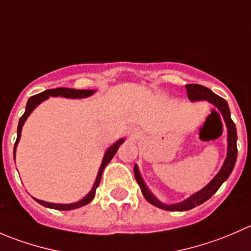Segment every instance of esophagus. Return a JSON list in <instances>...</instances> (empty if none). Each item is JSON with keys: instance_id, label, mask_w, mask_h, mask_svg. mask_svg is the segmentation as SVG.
Listing matches in <instances>:
<instances>
[{"instance_id": "1", "label": "esophagus", "mask_w": 251, "mask_h": 251, "mask_svg": "<svg viewBox=\"0 0 251 251\" xmlns=\"http://www.w3.org/2000/svg\"><path fill=\"white\" fill-rule=\"evenodd\" d=\"M136 133H137V132H135V131H131V135H132V136H136Z\"/></svg>"}]
</instances>
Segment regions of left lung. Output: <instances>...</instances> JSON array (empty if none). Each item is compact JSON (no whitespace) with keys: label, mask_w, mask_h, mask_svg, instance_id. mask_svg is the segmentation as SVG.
<instances>
[{"label":"left lung","mask_w":251,"mask_h":251,"mask_svg":"<svg viewBox=\"0 0 251 251\" xmlns=\"http://www.w3.org/2000/svg\"><path fill=\"white\" fill-rule=\"evenodd\" d=\"M187 88V96L191 100H209L210 103L217 107L221 111V114L224 115L225 121H226L227 125V131H228V151H227V158L225 160L224 166L221 168V170L219 171V174L214 177L211 182L207 184L206 187H204L201 191L197 192L196 194H193L192 197H189L188 199H186L184 201L178 204H163L151 193V192L147 189L146 184H144L143 179H142L140 173H138L137 166H135L133 171H135V177L137 183L140 184L142 189V194L144 196V198L147 199V201H149L154 206L159 207V209L168 210V211H187V210H191L193 207L198 206V205L205 203L207 199L211 198L215 193L217 192V189L221 187V184L228 178V176L231 175L232 170L234 168L235 160H237V130H235V125L233 120L231 119V113H229L228 104H227L226 100H224L220 96L215 95L211 90H209L205 86L198 85V83H189L186 85Z\"/></svg>","instance_id":"obj_1"}]
</instances>
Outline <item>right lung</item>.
I'll return each mask as SVG.
<instances>
[{"mask_svg":"<svg viewBox=\"0 0 251 251\" xmlns=\"http://www.w3.org/2000/svg\"><path fill=\"white\" fill-rule=\"evenodd\" d=\"M93 92H95V91H92V90H74V88L59 87V88H53V90H47V91H45V92L39 93V95H35V96H32V97H30L29 100H27V103H26L25 113L23 114L22 118L19 119V124H18L17 141H16V144H14V158H16V147L18 144V141H19V138H20V132H22L23 125H24L25 120H26L27 116L30 115V113H31V111L34 110L35 108L40 104V103L44 102L45 100H47L50 96H54V97H57V96H62V97H67V98H83V97H87V96L92 95ZM123 142H124V140H119L115 144H113V146H111L110 148L105 151L104 158H103V161H102V165H100V171H98L97 178H96V182H95V184H93L92 189H91L90 193H88L85 198L81 199L80 201H77V203H73V204H53V203H47V201H39V199H35V201H36L37 203L44 205V206L50 207V209H55V210H73V209H77V207H81V206H83V205L90 203V201L95 198L96 189H97V187L100 186V177H102L103 170H104L105 166H107L108 163L111 160V158H113L114 154L116 153V151H118L119 147H120V144L123 143Z\"/></svg>","mask_w":251,"mask_h":251,"instance_id":"right-lung-1","label":"right lung"}]
</instances>
